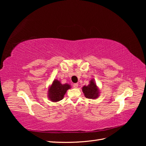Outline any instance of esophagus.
<instances>
[{
    "label": "esophagus",
    "instance_id": "1",
    "mask_svg": "<svg viewBox=\"0 0 146 146\" xmlns=\"http://www.w3.org/2000/svg\"><path fill=\"white\" fill-rule=\"evenodd\" d=\"M78 83H74V84H73V86H74V88H77V87H78Z\"/></svg>",
    "mask_w": 146,
    "mask_h": 146
}]
</instances>
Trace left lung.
Returning <instances> with one entry per match:
<instances>
[{"label": "left lung", "mask_w": 146, "mask_h": 146, "mask_svg": "<svg viewBox=\"0 0 146 146\" xmlns=\"http://www.w3.org/2000/svg\"><path fill=\"white\" fill-rule=\"evenodd\" d=\"M90 82V85L83 87V92L87 99H96L99 95V90L93 80Z\"/></svg>", "instance_id": "left-lung-1"}]
</instances>
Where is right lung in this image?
<instances>
[{"label": "right lung", "mask_w": 146, "mask_h": 146, "mask_svg": "<svg viewBox=\"0 0 146 146\" xmlns=\"http://www.w3.org/2000/svg\"><path fill=\"white\" fill-rule=\"evenodd\" d=\"M70 88L68 84L62 85L58 80H54L48 90V98L52 102H58L62 100L64 95Z\"/></svg>", "instance_id": "1"}]
</instances>
